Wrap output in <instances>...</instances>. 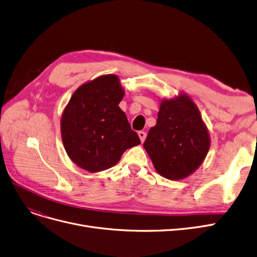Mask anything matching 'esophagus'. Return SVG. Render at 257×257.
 I'll list each match as a JSON object with an SVG mask.
<instances>
[{
  "instance_id": "obj_1",
  "label": "esophagus",
  "mask_w": 257,
  "mask_h": 257,
  "mask_svg": "<svg viewBox=\"0 0 257 257\" xmlns=\"http://www.w3.org/2000/svg\"><path fill=\"white\" fill-rule=\"evenodd\" d=\"M138 136H139L141 142H145V140H146V138H147V133L140 131V132L138 133Z\"/></svg>"
}]
</instances>
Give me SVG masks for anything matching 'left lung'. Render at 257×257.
<instances>
[{"label":"left lung","instance_id":"left-lung-1","mask_svg":"<svg viewBox=\"0 0 257 257\" xmlns=\"http://www.w3.org/2000/svg\"><path fill=\"white\" fill-rule=\"evenodd\" d=\"M210 145L209 131L197 105L182 91L161 100L156 125L150 128L143 148L158 174L180 180L200 167Z\"/></svg>","mask_w":257,"mask_h":257}]
</instances>
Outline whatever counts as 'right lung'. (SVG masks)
<instances>
[{
  "instance_id": "1",
  "label": "right lung",
  "mask_w": 257,
  "mask_h": 257,
  "mask_svg": "<svg viewBox=\"0 0 257 257\" xmlns=\"http://www.w3.org/2000/svg\"><path fill=\"white\" fill-rule=\"evenodd\" d=\"M124 96L117 75L80 85L61 117V137L68 157L81 169L98 173L114 167L127 149L140 145L118 105Z\"/></svg>"
}]
</instances>
